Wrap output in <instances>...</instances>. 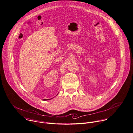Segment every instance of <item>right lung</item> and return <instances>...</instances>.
Masks as SVG:
<instances>
[{
  "mask_svg": "<svg viewBox=\"0 0 133 133\" xmlns=\"http://www.w3.org/2000/svg\"><path fill=\"white\" fill-rule=\"evenodd\" d=\"M45 101H46V100H48V99H44V101H45Z\"/></svg>",
  "mask_w": 133,
  "mask_h": 133,
  "instance_id": "1",
  "label": "right lung"
}]
</instances>
